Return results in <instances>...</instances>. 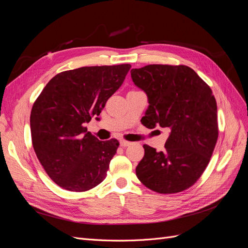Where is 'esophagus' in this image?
I'll return each instance as SVG.
<instances>
[{
    "label": "esophagus",
    "instance_id": "34e87169",
    "mask_svg": "<svg viewBox=\"0 0 248 248\" xmlns=\"http://www.w3.org/2000/svg\"><path fill=\"white\" fill-rule=\"evenodd\" d=\"M120 145H121V147L125 148V147H128V146L132 145V142L128 141V140H120Z\"/></svg>",
    "mask_w": 248,
    "mask_h": 248
}]
</instances>
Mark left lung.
Listing matches in <instances>:
<instances>
[{
  "instance_id": "1",
  "label": "left lung",
  "mask_w": 248,
  "mask_h": 248,
  "mask_svg": "<svg viewBox=\"0 0 248 248\" xmlns=\"http://www.w3.org/2000/svg\"><path fill=\"white\" fill-rule=\"evenodd\" d=\"M130 73L134 85L148 96L149 108L141 123L150 129H170L164 151L144 145L137 177L158 193L189 188L206 170L218 138L212 90L185 65L153 64Z\"/></svg>"
}]
</instances>
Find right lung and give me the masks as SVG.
Masks as SVG:
<instances>
[{"mask_svg": "<svg viewBox=\"0 0 248 248\" xmlns=\"http://www.w3.org/2000/svg\"><path fill=\"white\" fill-rule=\"evenodd\" d=\"M131 65L91 66L57 74L33 104L30 125L34 151L49 178L70 191H87L107 177L117 153L115 139L101 141L86 124L121 87Z\"/></svg>", "mask_w": 248, "mask_h": 248, "instance_id": "add662e5", "label": "right lung"}]
</instances>
